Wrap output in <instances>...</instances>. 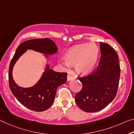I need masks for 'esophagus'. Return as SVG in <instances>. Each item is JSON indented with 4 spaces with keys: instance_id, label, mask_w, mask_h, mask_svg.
I'll use <instances>...</instances> for the list:
<instances>
[{
    "instance_id": "1",
    "label": "esophagus",
    "mask_w": 134,
    "mask_h": 134,
    "mask_svg": "<svg viewBox=\"0 0 134 134\" xmlns=\"http://www.w3.org/2000/svg\"><path fill=\"white\" fill-rule=\"evenodd\" d=\"M75 77V76H74L73 75H72V74H68L67 75V80H70L71 79H73Z\"/></svg>"
}]
</instances>
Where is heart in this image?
Wrapping results in <instances>:
<instances>
[{
    "label": "heart",
    "instance_id": "1",
    "mask_svg": "<svg viewBox=\"0 0 134 134\" xmlns=\"http://www.w3.org/2000/svg\"><path fill=\"white\" fill-rule=\"evenodd\" d=\"M98 54V48L95 43L80 44L68 51L62 62L67 68L75 65L78 73L86 75L94 70Z\"/></svg>",
    "mask_w": 134,
    "mask_h": 134
}]
</instances>
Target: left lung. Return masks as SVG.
I'll return each instance as SVG.
<instances>
[{
    "instance_id": "obj_1",
    "label": "left lung",
    "mask_w": 134,
    "mask_h": 134,
    "mask_svg": "<svg viewBox=\"0 0 134 134\" xmlns=\"http://www.w3.org/2000/svg\"><path fill=\"white\" fill-rule=\"evenodd\" d=\"M101 57L91 74L77 77L82 88L75 95L78 107L85 112L99 111L109 104L118 92L120 68L119 56L109 44L100 42Z\"/></svg>"
}]
</instances>
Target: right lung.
I'll use <instances>...</instances> for the list:
<instances>
[{
	"instance_id": "right-lung-1",
	"label": "right lung",
	"mask_w": 134,
	"mask_h": 134,
	"mask_svg": "<svg viewBox=\"0 0 134 134\" xmlns=\"http://www.w3.org/2000/svg\"><path fill=\"white\" fill-rule=\"evenodd\" d=\"M27 49L51 55L57 52L58 48L54 42L48 38L27 40L18 46L9 65V85L14 97L29 109L36 111H44L52 105L58 86L66 82L67 73L54 71L48 66L35 85L27 88L18 86L12 78V69L19 57Z\"/></svg>"
}]
</instances>
